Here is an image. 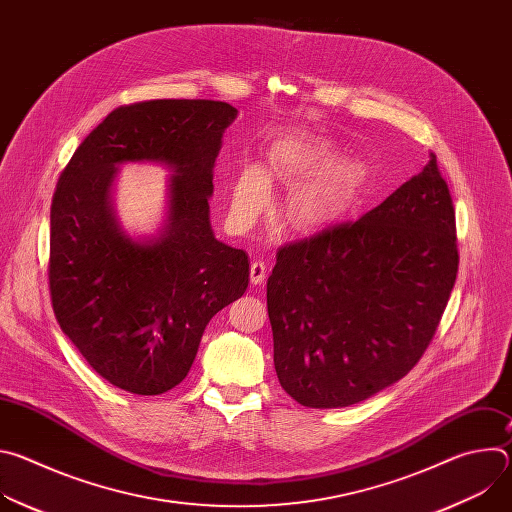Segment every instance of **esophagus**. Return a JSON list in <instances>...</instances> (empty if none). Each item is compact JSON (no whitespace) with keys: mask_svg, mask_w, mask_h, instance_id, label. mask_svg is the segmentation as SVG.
Segmentation results:
<instances>
[{"mask_svg":"<svg viewBox=\"0 0 512 512\" xmlns=\"http://www.w3.org/2000/svg\"><path fill=\"white\" fill-rule=\"evenodd\" d=\"M249 275H251V283L253 285H261L265 281V277H267V265L263 261H253Z\"/></svg>","mask_w":512,"mask_h":512,"instance_id":"34e87169","label":"esophagus"}]
</instances>
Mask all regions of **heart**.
I'll list each match as a JSON object with an SVG mask.
<instances>
[{
    "label": "heart",
    "mask_w": 512,
    "mask_h": 512,
    "mask_svg": "<svg viewBox=\"0 0 512 512\" xmlns=\"http://www.w3.org/2000/svg\"><path fill=\"white\" fill-rule=\"evenodd\" d=\"M330 148L314 139H291L271 154L269 172L291 180L308 176L326 158ZM316 170V169H315ZM317 171V170H316ZM362 184V170L352 160H328L320 171L312 174L306 184L289 202V221L300 231H314L338 218L356 198ZM269 180L263 170L247 166L233 184L231 218L241 229L251 227L269 202Z\"/></svg>",
    "instance_id": "b5f03b06"
}]
</instances>
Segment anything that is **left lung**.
<instances>
[{
  "instance_id": "1",
  "label": "left lung",
  "mask_w": 512,
  "mask_h": 512,
  "mask_svg": "<svg viewBox=\"0 0 512 512\" xmlns=\"http://www.w3.org/2000/svg\"><path fill=\"white\" fill-rule=\"evenodd\" d=\"M458 263L456 210L435 154L356 223L279 247L267 312L283 391L336 409L403 379L440 326Z\"/></svg>"
}]
</instances>
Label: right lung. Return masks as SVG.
Segmentation results:
<instances>
[{
    "mask_svg": "<svg viewBox=\"0 0 512 512\" xmlns=\"http://www.w3.org/2000/svg\"><path fill=\"white\" fill-rule=\"evenodd\" d=\"M237 109L156 99L117 107L62 170L50 206L48 287L60 330L93 371L133 395H162L188 375L210 318L249 285V257L216 241L212 168ZM162 161L177 174L160 240L139 244L108 206L114 168Z\"/></svg>",
    "mask_w": 512,
    "mask_h": 512,
    "instance_id": "1",
    "label": "right lung"
}]
</instances>
